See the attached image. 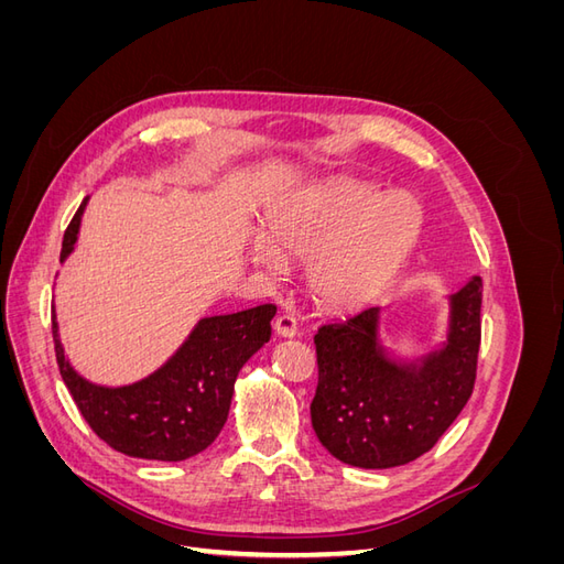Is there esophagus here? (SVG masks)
I'll return each instance as SVG.
<instances>
[{"instance_id": "obj_1", "label": "esophagus", "mask_w": 564, "mask_h": 564, "mask_svg": "<svg viewBox=\"0 0 564 564\" xmlns=\"http://www.w3.org/2000/svg\"><path fill=\"white\" fill-rule=\"evenodd\" d=\"M272 327H275V334L282 338H294L299 334V322L292 313H280L272 322Z\"/></svg>"}]
</instances>
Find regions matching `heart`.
I'll list each match as a JSON object with an SVG mask.
<instances>
[{
  "instance_id": "heart-1",
  "label": "heart",
  "mask_w": 564,
  "mask_h": 564,
  "mask_svg": "<svg viewBox=\"0 0 564 564\" xmlns=\"http://www.w3.org/2000/svg\"><path fill=\"white\" fill-rule=\"evenodd\" d=\"M419 204L406 193L340 183L286 202L270 218V237L251 242V261L272 282L308 261V284L329 308H357L395 275L419 232Z\"/></svg>"
}]
</instances>
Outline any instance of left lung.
I'll return each instance as SVG.
<instances>
[{
  "instance_id": "left-lung-1",
  "label": "left lung",
  "mask_w": 564,
  "mask_h": 564,
  "mask_svg": "<svg viewBox=\"0 0 564 564\" xmlns=\"http://www.w3.org/2000/svg\"><path fill=\"white\" fill-rule=\"evenodd\" d=\"M480 305L482 280L473 275L449 296L445 340L416 362L381 344V305L322 324L311 404L322 447L357 468L404 466L433 449L475 386Z\"/></svg>"
}]
</instances>
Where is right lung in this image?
I'll return each mask as SVG.
<instances>
[{
	"label": "right lung",
	"instance_id": "obj_1",
	"mask_svg": "<svg viewBox=\"0 0 564 564\" xmlns=\"http://www.w3.org/2000/svg\"><path fill=\"white\" fill-rule=\"evenodd\" d=\"M79 204L63 235L61 263L75 251ZM275 305L202 317L169 360L129 386H100L70 365L54 313L61 377L91 431L117 452L148 460H185L207 449L228 419L237 373L270 340Z\"/></svg>",
	"mask_w": 564,
	"mask_h": 564
}]
</instances>
